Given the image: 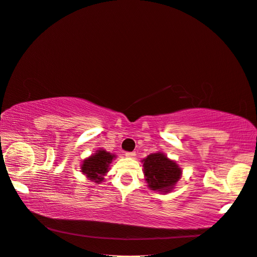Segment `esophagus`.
Returning a JSON list of instances; mask_svg holds the SVG:
<instances>
[{"mask_svg": "<svg viewBox=\"0 0 257 257\" xmlns=\"http://www.w3.org/2000/svg\"><path fill=\"white\" fill-rule=\"evenodd\" d=\"M125 156L127 157V158H135L136 157V153L135 152H131V153H126Z\"/></svg>", "mask_w": 257, "mask_h": 257, "instance_id": "1", "label": "esophagus"}]
</instances>
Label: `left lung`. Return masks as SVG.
I'll list each match as a JSON object with an SVG mask.
<instances>
[{
	"label": "left lung",
	"mask_w": 257,
	"mask_h": 257,
	"mask_svg": "<svg viewBox=\"0 0 257 257\" xmlns=\"http://www.w3.org/2000/svg\"><path fill=\"white\" fill-rule=\"evenodd\" d=\"M142 163L147 187L153 191L169 193L173 191L183 176V170L179 164L162 152L148 155Z\"/></svg>",
	"instance_id": "left-lung-1"
}]
</instances>
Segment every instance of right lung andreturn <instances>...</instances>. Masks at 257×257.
<instances>
[{
    "label": "right lung",
    "mask_w": 257,
    "mask_h": 257,
    "mask_svg": "<svg viewBox=\"0 0 257 257\" xmlns=\"http://www.w3.org/2000/svg\"><path fill=\"white\" fill-rule=\"evenodd\" d=\"M115 158H116V155L106 152L103 148H99L98 151L82 161L80 165L81 172L93 183L101 184L110 170V164Z\"/></svg>",
    "instance_id": "right-lung-1"
}]
</instances>
